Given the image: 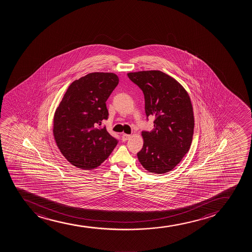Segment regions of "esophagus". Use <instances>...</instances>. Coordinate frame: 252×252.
I'll list each match as a JSON object with an SVG mask.
<instances>
[{"mask_svg": "<svg viewBox=\"0 0 252 252\" xmlns=\"http://www.w3.org/2000/svg\"><path fill=\"white\" fill-rule=\"evenodd\" d=\"M131 135L130 134H127V133H123V135H122V139H123V141H126L128 139H130Z\"/></svg>", "mask_w": 252, "mask_h": 252, "instance_id": "1", "label": "esophagus"}]
</instances>
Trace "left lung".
<instances>
[{"label": "left lung", "mask_w": 252, "mask_h": 252, "mask_svg": "<svg viewBox=\"0 0 252 252\" xmlns=\"http://www.w3.org/2000/svg\"><path fill=\"white\" fill-rule=\"evenodd\" d=\"M143 91L146 116H155L154 128L143 131L144 145L137 154L149 172L166 173L191 147L194 117L191 99L178 81L159 70L127 73Z\"/></svg>", "instance_id": "1"}]
</instances>
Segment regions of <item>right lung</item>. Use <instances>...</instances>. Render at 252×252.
<instances>
[{"label":"right lung","mask_w":252,"mask_h":252,"mask_svg":"<svg viewBox=\"0 0 252 252\" xmlns=\"http://www.w3.org/2000/svg\"><path fill=\"white\" fill-rule=\"evenodd\" d=\"M114 73L93 72L73 81L54 116L53 133L64 158L92 170L110 156L118 140L101 127L108 118L106 101L119 84Z\"/></svg>","instance_id":"add662e5"}]
</instances>
